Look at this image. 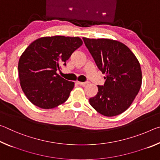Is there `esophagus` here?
<instances>
[{"instance_id": "obj_1", "label": "esophagus", "mask_w": 160, "mask_h": 160, "mask_svg": "<svg viewBox=\"0 0 160 160\" xmlns=\"http://www.w3.org/2000/svg\"><path fill=\"white\" fill-rule=\"evenodd\" d=\"M77 83L79 84V85H82V86H85V85H87V84H88V82H80V81H77Z\"/></svg>"}]
</instances>
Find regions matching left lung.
I'll return each mask as SVG.
<instances>
[{
  "mask_svg": "<svg viewBox=\"0 0 160 160\" xmlns=\"http://www.w3.org/2000/svg\"><path fill=\"white\" fill-rule=\"evenodd\" d=\"M86 47L102 73L106 74L103 86L89 102L97 112L115 116L131 106L141 88L142 70L131 50L117 40L83 37Z\"/></svg>",
  "mask_w": 160,
  "mask_h": 160,
  "instance_id": "8db88e82",
  "label": "left lung"
}]
</instances>
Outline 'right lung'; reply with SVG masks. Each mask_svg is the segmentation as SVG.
Masks as SVG:
<instances>
[{
  "instance_id": "add662e5",
  "label": "right lung",
  "mask_w": 160,
  "mask_h": 160,
  "mask_svg": "<svg viewBox=\"0 0 160 160\" xmlns=\"http://www.w3.org/2000/svg\"><path fill=\"white\" fill-rule=\"evenodd\" d=\"M82 44L78 37H44L32 42L22 53L18 63L20 86L32 104L49 109L68 99L75 83L56 71Z\"/></svg>"
}]
</instances>
